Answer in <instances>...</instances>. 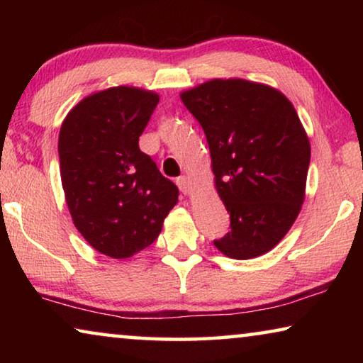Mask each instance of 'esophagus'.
I'll list each match as a JSON object with an SVG mask.
<instances>
[{
	"mask_svg": "<svg viewBox=\"0 0 363 363\" xmlns=\"http://www.w3.org/2000/svg\"><path fill=\"white\" fill-rule=\"evenodd\" d=\"M176 182H177V187L181 189L182 194L189 195L190 192H192V179H190L189 176H181Z\"/></svg>",
	"mask_w": 363,
	"mask_h": 363,
	"instance_id": "obj_1",
	"label": "esophagus"
}]
</instances>
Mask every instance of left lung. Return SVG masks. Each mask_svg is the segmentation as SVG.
I'll list each match as a JSON object with an SVG mask.
<instances>
[{
    "instance_id": "1",
    "label": "left lung",
    "mask_w": 363,
    "mask_h": 363,
    "mask_svg": "<svg viewBox=\"0 0 363 363\" xmlns=\"http://www.w3.org/2000/svg\"><path fill=\"white\" fill-rule=\"evenodd\" d=\"M181 101L203 128L218 195L230 232L220 253L251 259L291 229L306 196L311 144L293 104L272 86L216 78L182 91Z\"/></svg>"
}]
</instances>
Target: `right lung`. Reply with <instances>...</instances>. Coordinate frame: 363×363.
I'll list each match as a JSON object with an SVG mask.
<instances>
[{
  "mask_svg": "<svg viewBox=\"0 0 363 363\" xmlns=\"http://www.w3.org/2000/svg\"><path fill=\"white\" fill-rule=\"evenodd\" d=\"M160 96L113 86L79 101L60 126L59 162L73 224L99 253L125 259L157 240L179 190L139 149Z\"/></svg>",
  "mask_w": 363,
  "mask_h": 363,
  "instance_id": "1",
  "label": "right lung"
}]
</instances>
